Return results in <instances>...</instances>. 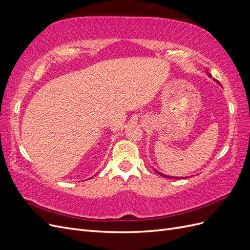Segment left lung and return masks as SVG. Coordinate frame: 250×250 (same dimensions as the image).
<instances>
[{"instance_id": "obj_1", "label": "left lung", "mask_w": 250, "mask_h": 250, "mask_svg": "<svg viewBox=\"0 0 250 250\" xmlns=\"http://www.w3.org/2000/svg\"><path fill=\"white\" fill-rule=\"evenodd\" d=\"M207 73H208V74L209 75V76H210V74H209L208 71H207ZM216 81H217V80H216ZM217 82H218V81H217ZM218 83H219V82H218ZM156 172H157V171H156ZM157 173L160 174L161 176H164V177H166V178H175V177H173V176H172V177H170V176H167V175H164V174H162V173H160V172H157ZM176 178H178V177H176Z\"/></svg>"}]
</instances>
